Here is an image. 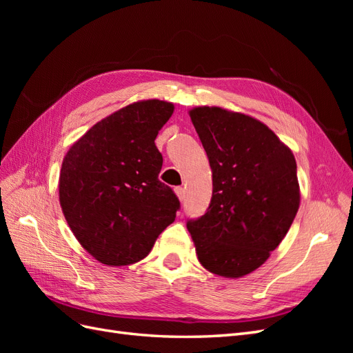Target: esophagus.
<instances>
[{
    "instance_id": "1",
    "label": "esophagus",
    "mask_w": 353,
    "mask_h": 353,
    "mask_svg": "<svg viewBox=\"0 0 353 353\" xmlns=\"http://www.w3.org/2000/svg\"><path fill=\"white\" fill-rule=\"evenodd\" d=\"M175 193H176V196L179 197L181 201L185 199V190L183 187H175Z\"/></svg>"
}]
</instances>
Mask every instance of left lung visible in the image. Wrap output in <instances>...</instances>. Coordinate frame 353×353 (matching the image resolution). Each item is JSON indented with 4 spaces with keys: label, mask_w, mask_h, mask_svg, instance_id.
Wrapping results in <instances>:
<instances>
[{
    "label": "left lung",
    "mask_w": 353,
    "mask_h": 353,
    "mask_svg": "<svg viewBox=\"0 0 353 353\" xmlns=\"http://www.w3.org/2000/svg\"><path fill=\"white\" fill-rule=\"evenodd\" d=\"M212 168L205 215L187 221L200 263L239 279L279 248L299 209L297 166L268 126L221 108L190 112Z\"/></svg>",
    "instance_id": "left-lung-1"
}]
</instances>
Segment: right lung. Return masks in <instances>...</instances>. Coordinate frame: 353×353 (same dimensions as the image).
<instances>
[{"label":"right lung","mask_w":353,"mask_h":353,"mask_svg":"<svg viewBox=\"0 0 353 353\" xmlns=\"http://www.w3.org/2000/svg\"><path fill=\"white\" fill-rule=\"evenodd\" d=\"M174 104L147 100L95 123L61 165L60 205L82 248L104 265H130L150 253L181 203L159 181L154 144Z\"/></svg>","instance_id":"1"}]
</instances>
